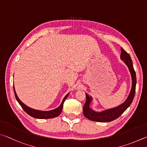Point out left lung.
Returning <instances> with one entry per match:
<instances>
[{"mask_svg":"<svg viewBox=\"0 0 147 147\" xmlns=\"http://www.w3.org/2000/svg\"><path fill=\"white\" fill-rule=\"evenodd\" d=\"M121 50L120 57L121 59L123 61L126 65L128 66L130 72L131 77H132V88H131L130 92L127 99L121 105L101 112H96L91 109L90 105L92 101V97L86 93V100L83 107V114L85 117L88 118L90 120L93 121L106 123L116 119L130 107L133 101L134 97L136 86V74L134 69L132 61L129 54L123 50V48H121Z\"/></svg>","mask_w":147,"mask_h":147,"instance_id":"left-lung-1","label":"left lung"}]
</instances>
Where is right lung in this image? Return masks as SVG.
<instances>
[{
  "label": "right lung",
  "mask_w": 147,
  "mask_h": 147,
  "mask_svg": "<svg viewBox=\"0 0 147 147\" xmlns=\"http://www.w3.org/2000/svg\"><path fill=\"white\" fill-rule=\"evenodd\" d=\"M13 91H14V94H15V97H16L17 101H18V102H19L20 106H21L22 109L24 110L28 115H30V116H32L34 118H37V119H50V118H53V117H57L58 115H60L62 110H63L64 102L65 101L67 97L68 96V95L69 94L68 93L65 97H64V99L61 103L60 106L57 108V109L51 110H48V111H42V110H35L26 106V105L23 103V102L19 99V97H18L17 95L16 94V92H15L14 86H13Z\"/></svg>",
  "instance_id": "obj_1"
}]
</instances>
